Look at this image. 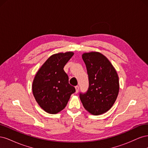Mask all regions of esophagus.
<instances>
[{
	"label": "esophagus",
	"instance_id": "1",
	"mask_svg": "<svg viewBox=\"0 0 148 148\" xmlns=\"http://www.w3.org/2000/svg\"><path fill=\"white\" fill-rule=\"evenodd\" d=\"M75 89H76V93H78V91H79V86H75Z\"/></svg>",
	"mask_w": 148,
	"mask_h": 148
}]
</instances>
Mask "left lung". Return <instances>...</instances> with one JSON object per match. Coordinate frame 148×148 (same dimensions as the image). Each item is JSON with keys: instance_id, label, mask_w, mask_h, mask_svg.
Segmentation results:
<instances>
[{"instance_id": "left-lung-1", "label": "left lung", "mask_w": 148, "mask_h": 148, "mask_svg": "<svg viewBox=\"0 0 148 148\" xmlns=\"http://www.w3.org/2000/svg\"><path fill=\"white\" fill-rule=\"evenodd\" d=\"M82 58L87 69L89 88L79 98L84 109L98 115L108 111L115 102L119 91V81L113 65L102 53H84Z\"/></svg>"}]
</instances>
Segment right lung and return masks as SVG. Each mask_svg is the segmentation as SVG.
Instances as JSON below:
<instances>
[{
	"instance_id": "add662e5",
	"label": "right lung",
	"mask_w": 148,
	"mask_h": 148,
	"mask_svg": "<svg viewBox=\"0 0 148 148\" xmlns=\"http://www.w3.org/2000/svg\"><path fill=\"white\" fill-rule=\"evenodd\" d=\"M73 54L66 52L51 56L36 74L32 86L33 96L39 106L49 114H56L63 110L75 92L64 70Z\"/></svg>"
}]
</instances>
